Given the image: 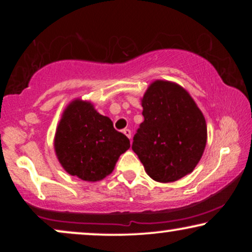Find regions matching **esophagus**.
<instances>
[{
	"mask_svg": "<svg viewBox=\"0 0 252 252\" xmlns=\"http://www.w3.org/2000/svg\"><path fill=\"white\" fill-rule=\"evenodd\" d=\"M123 134L128 138H131V130L130 129H123Z\"/></svg>",
	"mask_w": 252,
	"mask_h": 252,
	"instance_id": "esophagus-1",
	"label": "esophagus"
}]
</instances>
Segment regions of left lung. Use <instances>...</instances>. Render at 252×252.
<instances>
[{"label":"left lung","instance_id":"left-lung-1","mask_svg":"<svg viewBox=\"0 0 252 252\" xmlns=\"http://www.w3.org/2000/svg\"><path fill=\"white\" fill-rule=\"evenodd\" d=\"M144 121L131 148L153 180L173 182L200 161L206 146L204 115L189 92L174 83L156 80L142 99Z\"/></svg>","mask_w":252,"mask_h":252}]
</instances>
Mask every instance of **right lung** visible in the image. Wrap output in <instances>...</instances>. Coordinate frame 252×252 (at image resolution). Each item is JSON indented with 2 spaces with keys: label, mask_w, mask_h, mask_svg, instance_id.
I'll return each instance as SVG.
<instances>
[{
  "label": "right lung",
  "mask_w": 252,
  "mask_h": 252,
  "mask_svg": "<svg viewBox=\"0 0 252 252\" xmlns=\"http://www.w3.org/2000/svg\"><path fill=\"white\" fill-rule=\"evenodd\" d=\"M129 147V138L114 128L109 117L98 114L91 103L79 99L63 111L54 138L63 169L85 181H98L109 175Z\"/></svg>",
  "instance_id": "add662e5"
}]
</instances>
